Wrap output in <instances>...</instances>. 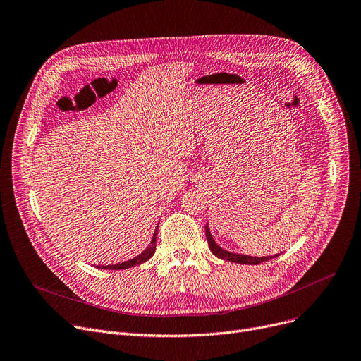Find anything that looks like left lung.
Returning <instances> with one entry per match:
<instances>
[{
    "label": "left lung",
    "mask_w": 361,
    "mask_h": 361,
    "mask_svg": "<svg viewBox=\"0 0 361 361\" xmlns=\"http://www.w3.org/2000/svg\"><path fill=\"white\" fill-rule=\"evenodd\" d=\"M204 230H206V238H207V243H209L211 252H212L215 256H218L219 259L228 260V262H234V263H241V264H259V263H262V262H268V260H271V259L279 256V255H276V256H268V257H252V256H245V255L230 253V252H226V250L221 249L219 245L215 243L214 237L211 235L209 228H207V225H206Z\"/></svg>",
    "instance_id": "1"
}]
</instances>
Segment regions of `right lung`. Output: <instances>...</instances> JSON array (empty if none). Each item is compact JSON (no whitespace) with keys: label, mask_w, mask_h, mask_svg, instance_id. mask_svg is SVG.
<instances>
[{"label":"right lung","mask_w":361,"mask_h":361,"mask_svg":"<svg viewBox=\"0 0 361 361\" xmlns=\"http://www.w3.org/2000/svg\"><path fill=\"white\" fill-rule=\"evenodd\" d=\"M157 234H158V230L155 231L154 238H152V243H150L149 247H147L142 255H139L137 257L131 259V260H127V262H123V263H118V264H109V267H99V268H101V269H127V268L136 267V264H140V263L149 260L152 256H154L155 249H157V245H155V243H157Z\"/></svg>","instance_id":"1"}]
</instances>
